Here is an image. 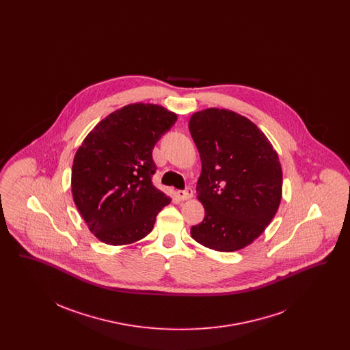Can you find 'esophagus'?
Listing matches in <instances>:
<instances>
[{
    "instance_id": "esophagus-1",
    "label": "esophagus",
    "mask_w": 350,
    "mask_h": 350,
    "mask_svg": "<svg viewBox=\"0 0 350 350\" xmlns=\"http://www.w3.org/2000/svg\"><path fill=\"white\" fill-rule=\"evenodd\" d=\"M177 197L181 200H190L193 197V190L191 187H186L185 190L177 191Z\"/></svg>"
}]
</instances>
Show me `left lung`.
I'll return each instance as SVG.
<instances>
[{
	"label": "left lung",
	"instance_id": "left-lung-1",
	"mask_svg": "<svg viewBox=\"0 0 350 350\" xmlns=\"http://www.w3.org/2000/svg\"><path fill=\"white\" fill-rule=\"evenodd\" d=\"M189 130L202 161L197 194L204 207L191 237L210 250H241L265 231L278 210V154L254 123L226 109L194 113Z\"/></svg>",
	"mask_w": 350,
	"mask_h": 350
}]
</instances>
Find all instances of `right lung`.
Listing matches in <instances>:
<instances>
[{
	"label": "right lung",
	"instance_id": "1",
	"mask_svg": "<svg viewBox=\"0 0 350 350\" xmlns=\"http://www.w3.org/2000/svg\"><path fill=\"white\" fill-rule=\"evenodd\" d=\"M177 116L150 103L127 105L83 139L72 167V194L89 230L110 245L131 244L152 231L170 198L152 183V150Z\"/></svg>",
	"mask_w": 350,
	"mask_h": 350
}]
</instances>
